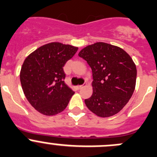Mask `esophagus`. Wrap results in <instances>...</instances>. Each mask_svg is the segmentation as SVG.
<instances>
[{
    "instance_id": "obj_1",
    "label": "esophagus",
    "mask_w": 157,
    "mask_h": 157,
    "mask_svg": "<svg viewBox=\"0 0 157 157\" xmlns=\"http://www.w3.org/2000/svg\"><path fill=\"white\" fill-rule=\"evenodd\" d=\"M86 85H87V84H86V83H84V84H83V85H79V86H77V87H78V89H81V88H83V87H85Z\"/></svg>"
}]
</instances>
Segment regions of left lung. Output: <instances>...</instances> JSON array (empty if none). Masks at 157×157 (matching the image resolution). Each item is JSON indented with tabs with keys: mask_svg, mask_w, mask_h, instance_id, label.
Masks as SVG:
<instances>
[{
	"mask_svg": "<svg viewBox=\"0 0 157 157\" xmlns=\"http://www.w3.org/2000/svg\"><path fill=\"white\" fill-rule=\"evenodd\" d=\"M78 56L87 61L93 74V94L84 101L89 110L103 118L119 112L136 87L137 70L130 56L105 42L88 45Z\"/></svg>",
	"mask_w": 157,
	"mask_h": 157,
	"instance_id": "left-lung-1",
	"label": "left lung"
}]
</instances>
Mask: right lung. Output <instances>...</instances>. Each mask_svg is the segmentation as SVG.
Masks as SVG:
<instances>
[{"instance_id": "1", "label": "right lung", "mask_w": 157, "mask_h": 157, "mask_svg": "<svg viewBox=\"0 0 157 157\" xmlns=\"http://www.w3.org/2000/svg\"><path fill=\"white\" fill-rule=\"evenodd\" d=\"M78 48L59 42L44 45L25 59L20 80L32 106L45 115L63 112L74 91L64 82L63 67Z\"/></svg>"}]
</instances>
